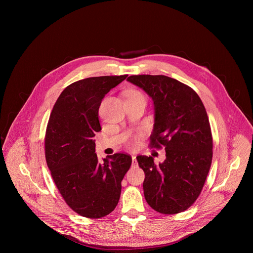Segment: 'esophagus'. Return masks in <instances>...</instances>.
<instances>
[{"label": "esophagus", "mask_w": 253, "mask_h": 253, "mask_svg": "<svg viewBox=\"0 0 253 253\" xmlns=\"http://www.w3.org/2000/svg\"><path fill=\"white\" fill-rule=\"evenodd\" d=\"M132 166H137V161H136V156L132 155Z\"/></svg>", "instance_id": "esophagus-1"}]
</instances>
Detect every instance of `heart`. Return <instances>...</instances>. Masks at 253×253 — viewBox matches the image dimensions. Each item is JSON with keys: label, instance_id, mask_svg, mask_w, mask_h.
<instances>
[{"label": "heart", "instance_id": "heart-1", "mask_svg": "<svg viewBox=\"0 0 253 253\" xmlns=\"http://www.w3.org/2000/svg\"><path fill=\"white\" fill-rule=\"evenodd\" d=\"M133 97H142V98H145L141 92H139V91H137V90H132V91H130V92L127 94V98H133ZM136 143H137L136 140H131V141L128 142L129 146H135Z\"/></svg>", "mask_w": 253, "mask_h": 253}]
</instances>
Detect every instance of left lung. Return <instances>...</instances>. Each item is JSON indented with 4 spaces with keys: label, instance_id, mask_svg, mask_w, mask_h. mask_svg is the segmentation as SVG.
<instances>
[{
    "label": "left lung",
    "instance_id": "1",
    "mask_svg": "<svg viewBox=\"0 0 253 253\" xmlns=\"http://www.w3.org/2000/svg\"><path fill=\"white\" fill-rule=\"evenodd\" d=\"M127 81L153 100L155 124L150 147L166 152L163 163L136 157L145 173L144 196L155 211L177 214L200 195L212 162L213 141L205 107L189 86L164 75H133Z\"/></svg>",
    "mask_w": 253,
    "mask_h": 253
}]
</instances>
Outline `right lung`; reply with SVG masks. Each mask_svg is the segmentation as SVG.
I'll return each instance as SVG.
<instances>
[{"mask_svg":"<svg viewBox=\"0 0 253 253\" xmlns=\"http://www.w3.org/2000/svg\"><path fill=\"white\" fill-rule=\"evenodd\" d=\"M126 77H91L72 83L50 114L45 135L47 165L67 205L83 217L101 218L115 209L132 163L127 153H115L100 162L93 139L101 131L102 99Z\"/></svg>","mask_w":253,"mask_h":253,"instance_id":"obj_1","label":"right lung"}]
</instances>
